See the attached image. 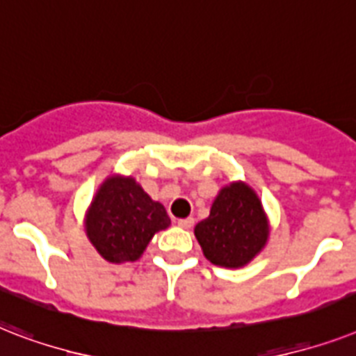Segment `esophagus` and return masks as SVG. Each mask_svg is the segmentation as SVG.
<instances>
[{
    "instance_id": "34e87169",
    "label": "esophagus",
    "mask_w": 356,
    "mask_h": 356,
    "mask_svg": "<svg viewBox=\"0 0 356 356\" xmlns=\"http://www.w3.org/2000/svg\"><path fill=\"white\" fill-rule=\"evenodd\" d=\"M193 224H195V218H180L178 220V226L180 227H186V229H189V227H193Z\"/></svg>"
}]
</instances>
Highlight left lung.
I'll list each match as a JSON object with an SVG mask.
<instances>
[{"instance_id":"1","label":"left lung","mask_w":356,"mask_h":356,"mask_svg":"<svg viewBox=\"0 0 356 356\" xmlns=\"http://www.w3.org/2000/svg\"><path fill=\"white\" fill-rule=\"evenodd\" d=\"M195 237L209 263L243 268L268 243V215L246 181H229L215 196L209 217L195 226Z\"/></svg>"}]
</instances>
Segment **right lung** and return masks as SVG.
Masks as SVG:
<instances>
[{"instance_id":"obj_1","label":"right lung","mask_w":356,"mask_h":356,"mask_svg":"<svg viewBox=\"0 0 356 356\" xmlns=\"http://www.w3.org/2000/svg\"><path fill=\"white\" fill-rule=\"evenodd\" d=\"M169 226L163 204L152 200L136 178L123 175L104 178L84 217L88 241L115 264L138 261L156 233Z\"/></svg>"}]
</instances>
